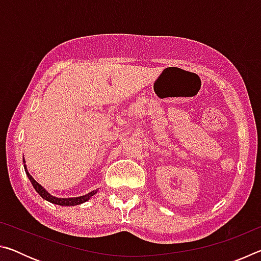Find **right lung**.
Instances as JSON below:
<instances>
[{
	"instance_id": "add662e5",
	"label": "right lung",
	"mask_w": 261,
	"mask_h": 261,
	"mask_svg": "<svg viewBox=\"0 0 261 261\" xmlns=\"http://www.w3.org/2000/svg\"><path fill=\"white\" fill-rule=\"evenodd\" d=\"M23 162H25V160H23ZM25 168V173L28 175L29 179L31 180V183H32L33 188L35 189V191H37L40 196L43 198V199L51 202V204H55V205H60V206H76V205H81L83 202L87 201L88 199H91L92 196H94V194L98 192V190H94V191H91L90 193L85 194V196H81V197H74V198H57L51 196V194L46 191L45 188H42L40 184H39L37 180H35L32 176L30 175L28 168H26V165H24Z\"/></svg>"
}]
</instances>
